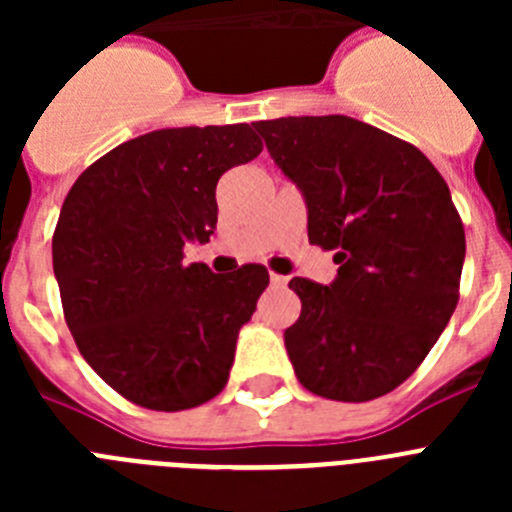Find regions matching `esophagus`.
Segmentation results:
<instances>
[{"instance_id":"1","label":"esophagus","mask_w":512,"mask_h":512,"mask_svg":"<svg viewBox=\"0 0 512 512\" xmlns=\"http://www.w3.org/2000/svg\"><path fill=\"white\" fill-rule=\"evenodd\" d=\"M269 282H271V287H287L289 279L282 277V274H269Z\"/></svg>"}]
</instances>
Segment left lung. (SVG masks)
Listing matches in <instances>:
<instances>
[{"mask_svg":"<svg viewBox=\"0 0 512 512\" xmlns=\"http://www.w3.org/2000/svg\"><path fill=\"white\" fill-rule=\"evenodd\" d=\"M302 189L307 238L336 251V282L295 277L284 330L312 395L366 402L423 364L459 302L464 225L436 166L408 140L346 115L253 122Z\"/></svg>","mask_w":512,"mask_h":512,"instance_id":"obj_1","label":"left lung"}]
</instances>
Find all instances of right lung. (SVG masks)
Segmentation results:
<instances>
[{
  "instance_id": "right-lung-1",
  "label": "right lung",
  "mask_w": 512,
  "mask_h": 512,
  "mask_svg": "<svg viewBox=\"0 0 512 512\" xmlns=\"http://www.w3.org/2000/svg\"><path fill=\"white\" fill-rule=\"evenodd\" d=\"M251 125L166 128L97 158L53 230L63 318L94 372L140 408L176 413L228 382L235 341L269 287L243 264H184L217 223V179L261 153Z\"/></svg>"
}]
</instances>
